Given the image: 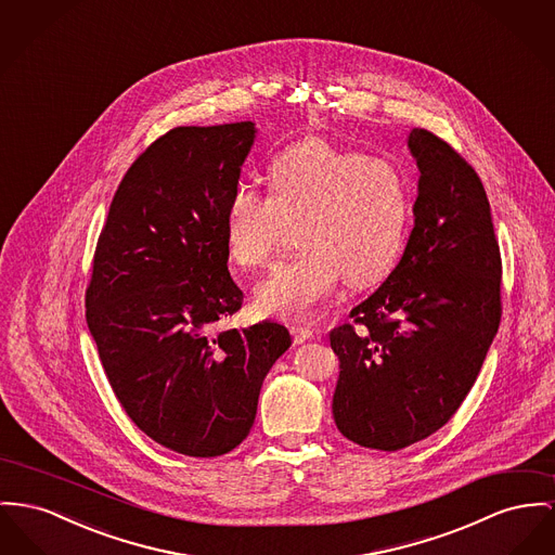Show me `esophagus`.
<instances>
[{
    "label": "esophagus",
    "instance_id": "1",
    "mask_svg": "<svg viewBox=\"0 0 555 555\" xmlns=\"http://www.w3.org/2000/svg\"><path fill=\"white\" fill-rule=\"evenodd\" d=\"M293 336H295V343H305V340H311L315 336V331L309 328V326H295L293 328Z\"/></svg>",
    "mask_w": 555,
    "mask_h": 555
}]
</instances>
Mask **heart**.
Segmentation results:
<instances>
[{
  "label": "heart",
  "instance_id": "obj_1",
  "mask_svg": "<svg viewBox=\"0 0 555 555\" xmlns=\"http://www.w3.org/2000/svg\"><path fill=\"white\" fill-rule=\"evenodd\" d=\"M264 179L269 193L237 185L227 199L229 255L264 267L295 224L302 250L257 286L260 313L307 320L340 278L364 288L396 267L412 219V189L398 164L311 137L273 155Z\"/></svg>",
  "mask_w": 555,
  "mask_h": 555
}]
</instances>
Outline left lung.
Masks as SVG:
<instances>
[{"label":"left lung","instance_id":"left-lung-1","mask_svg":"<svg viewBox=\"0 0 555 555\" xmlns=\"http://www.w3.org/2000/svg\"><path fill=\"white\" fill-rule=\"evenodd\" d=\"M408 149L421 177L406 250L351 309L353 324L331 333L334 423L387 452L452 418L501 322V253L480 177L429 130L414 128Z\"/></svg>","mask_w":555,"mask_h":555}]
</instances>
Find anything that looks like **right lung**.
I'll use <instances>...</instances> for the list:
<instances>
[{
    "mask_svg": "<svg viewBox=\"0 0 555 555\" xmlns=\"http://www.w3.org/2000/svg\"><path fill=\"white\" fill-rule=\"evenodd\" d=\"M253 121L179 126L151 143L113 195L86 291V322L134 425L186 456L246 440L260 385L293 345L286 326L224 328L244 293L227 269L224 208Z\"/></svg>",
    "mask_w": 555,
    "mask_h": 555,
    "instance_id": "add662e5",
    "label": "right lung"
}]
</instances>
